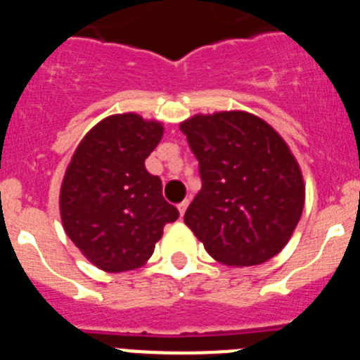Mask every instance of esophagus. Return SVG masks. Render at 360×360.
<instances>
[{
	"mask_svg": "<svg viewBox=\"0 0 360 360\" xmlns=\"http://www.w3.org/2000/svg\"><path fill=\"white\" fill-rule=\"evenodd\" d=\"M177 208H179V214L184 215V212H186V208H188V201H183L177 205Z\"/></svg>",
	"mask_w": 360,
	"mask_h": 360,
	"instance_id": "34e87169",
	"label": "esophagus"
}]
</instances>
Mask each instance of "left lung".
Returning <instances> with one entry per match:
<instances>
[{
	"label": "left lung",
	"mask_w": 360,
	"mask_h": 360,
	"mask_svg": "<svg viewBox=\"0 0 360 360\" xmlns=\"http://www.w3.org/2000/svg\"><path fill=\"white\" fill-rule=\"evenodd\" d=\"M179 128L202 183L184 223L206 252L228 266H255L279 254L304 208L301 168L283 137L240 110L193 115Z\"/></svg>",
	"instance_id": "obj_1"
}]
</instances>
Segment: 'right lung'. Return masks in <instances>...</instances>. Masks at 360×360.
I'll return each instance as SVG.
<instances>
[{"instance_id":"right-lung-1","label":"right lung","mask_w":360,"mask_h":360,"mask_svg":"<svg viewBox=\"0 0 360 360\" xmlns=\"http://www.w3.org/2000/svg\"><path fill=\"white\" fill-rule=\"evenodd\" d=\"M162 132L159 121L132 112L108 115L72 155L59 193L61 221L81 254L101 270L143 266L165 224L179 217L162 198L161 179L145 168Z\"/></svg>"}]
</instances>
